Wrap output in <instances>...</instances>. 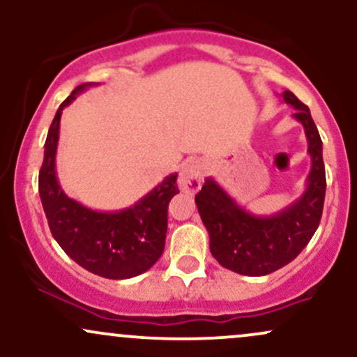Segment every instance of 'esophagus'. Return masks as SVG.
Instances as JSON below:
<instances>
[{"label":"esophagus","mask_w":357,"mask_h":357,"mask_svg":"<svg viewBox=\"0 0 357 357\" xmlns=\"http://www.w3.org/2000/svg\"><path fill=\"white\" fill-rule=\"evenodd\" d=\"M206 169V162L202 161V159H188L179 169L178 186L184 192H196L202 188Z\"/></svg>","instance_id":"esophagus-1"}]
</instances>
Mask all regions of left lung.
I'll return each mask as SVG.
<instances>
[{"mask_svg":"<svg viewBox=\"0 0 357 357\" xmlns=\"http://www.w3.org/2000/svg\"><path fill=\"white\" fill-rule=\"evenodd\" d=\"M280 97L296 109L294 117L304 126L312 159L301 198L275 215L255 216L238 206L210 178L195 196L199 216L210 233L211 255L221 267L240 275L260 277L285 267L305 248L321 223L326 198L321 136L305 104L290 90Z\"/></svg>","mask_w":357,"mask_h":357,"instance_id":"8db88e82","label":"left lung"}]
</instances>
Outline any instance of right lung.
Here are the masks:
<instances>
[{
    "instance_id": "add662e5",
    "label": "right lung",
    "mask_w": 357,
    "mask_h": 357,
    "mask_svg": "<svg viewBox=\"0 0 357 357\" xmlns=\"http://www.w3.org/2000/svg\"><path fill=\"white\" fill-rule=\"evenodd\" d=\"M82 84L60 104L45 141L38 191L53 238L72 260L96 275L122 280L149 270L165 252L167 204L178 195V174H169L132 206L114 213L93 211L70 199L60 188L55 171L61 110Z\"/></svg>"
}]
</instances>
